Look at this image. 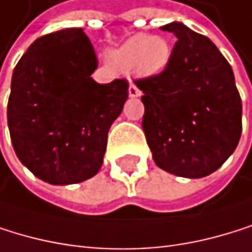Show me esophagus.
Segmentation results:
<instances>
[{
	"instance_id": "esophagus-1",
	"label": "esophagus",
	"mask_w": 252,
	"mask_h": 252,
	"mask_svg": "<svg viewBox=\"0 0 252 252\" xmlns=\"http://www.w3.org/2000/svg\"><path fill=\"white\" fill-rule=\"evenodd\" d=\"M141 95V93H140V90L137 88L135 85H133L132 82L129 83V97H132V98H135V97H140Z\"/></svg>"
}]
</instances>
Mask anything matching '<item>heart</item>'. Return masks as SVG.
Segmentation results:
<instances>
[{
	"instance_id": "1",
	"label": "heart",
	"mask_w": 252,
	"mask_h": 252,
	"mask_svg": "<svg viewBox=\"0 0 252 252\" xmlns=\"http://www.w3.org/2000/svg\"><path fill=\"white\" fill-rule=\"evenodd\" d=\"M173 48L162 34H135L109 53V61L123 71L143 77L158 76L166 71L172 61Z\"/></svg>"
}]
</instances>
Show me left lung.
Wrapping results in <instances>:
<instances>
[{
    "instance_id": "obj_1",
    "label": "left lung",
    "mask_w": 252,
    "mask_h": 252,
    "mask_svg": "<svg viewBox=\"0 0 252 252\" xmlns=\"http://www.w3.org/2000/svg\"><path fill=\"white\" fill-rule=\"evenodd\" d=\"M161 30L178 41L166 71L135 80L143 91V130L155 164L172 175L204 178L239 144L242 100L218 47L181 22Z\"/></svg>"
}]
</instances>
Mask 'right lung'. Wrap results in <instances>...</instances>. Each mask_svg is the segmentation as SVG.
Listing matches in <instances>:
<instances>
[{"label": "right lung", "mask_w": 252, "mask_h": 252, "mask_svg": "<svg viewBox=\"0 0 252 252\" xmlns=\"http://www.w3.org/2000/svg\"><path fill=\"white\" fill-rule=\"evenodd\" d=\"M97 58L82 29L37 37L13 69L7 123L15 154L54 186L93 178L103 164L108 130L122 114L127 82L100 85Z\"/></svg>", "instance_id": "add662e5"}]
</instances>
